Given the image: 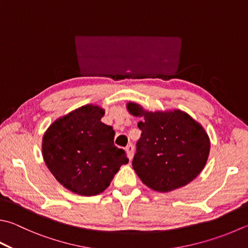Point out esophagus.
I'll return each mask as SVG.
<instances>
[{
  "label": "esophagus",
  "mask_w": 248,
  "mask_h": 248,
  "mask_svg": "<svg viewBox=\"0 0 248 248\" xmlns=\"http://www.w3.org/2000/svg\"><path fill=\"white\" fill-rule=\"evenodd\" d=\"M125 150H126V152H127V156H128L129 160H132L133 156H134V150H135L133 144L132 143L127 144V147L125 148Z\"/></svg>",
  "instance_id": "obj_1"
}]
</instances>
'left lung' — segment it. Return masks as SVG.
Segmentation results:
<instances>
[{"instance_id": "8db88e82", "label": "left lung", "mask_w": 248, "mask_h": 248, "mask_svg": "<svg viewBox=\"0 0 248 248\" xmlns=\"http://www.w3.org/2000/svg\"><path fill=\"white\" fill-rule=\"evenodd\" d=\"M128 111L143 119L133 168L144 185L170 192L188 185L206 164L211 142L204 128L185 112H148L129 102Z\"/></svg>"}]
</instances>
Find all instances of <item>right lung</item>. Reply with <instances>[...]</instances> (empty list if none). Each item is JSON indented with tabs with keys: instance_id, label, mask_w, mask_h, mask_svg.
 <instances>
[{
	"instance_id": "1",
	"label": "right lung",
	"mask_w": 248,
	"mask_h": 248,
	"mask_svg": "<svg viewBox=\"0 0 248 248\" xmlns=\"http://www.w3.org/2000/svg\"><path fill=\"white\" fill-rule=\"evenodd\" d=\"M105 111L87 105L51 124L43 137L44 161L51 174L72 192L96 195L108 188L128 158L114 144L112 126L101 122Z\"/></svg>"
}]
</instances>
